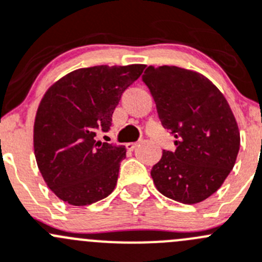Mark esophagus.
Listing matches in <instances>:
<instances>
[{
    "label": "esophagus",
    "mask_w": 262,
    "mask_h": 262,
    "mask_svg": "<svg viewBox=\"0 0 262 262\" xmlns=\"http://www.w3.org/2000/svg\"><path fill=\"white\" fill-rule=\"evenodd\" d=\"M125 147L128 151H133V149L137 147V142H128V143L125 144Z\"/></svg>",
    "instance_id": "esophagus-1"
}]
</instances>
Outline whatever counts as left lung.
<instances>
[{"instance_id":"obj_1","label":"left lung","mask_w":262,"mask_h":262,"mask_svg":"<svg viewBox=\"0 0 262 262\" xmlns=\"http://www.w3.org/2000/svg\"><path fill=\"white\" fill-rule=\"evenodd\" d=\"M162 126L177 138L151 170L160 193L185 205L214 194L233 169L239 129L223 93L200 73L178 67H148L142 75Z\"/></svg>"}]
</instances>
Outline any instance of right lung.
I'll return each mask as SVG.
<instances>
[{
    "instance_id": "obj_1",
    "label": "right lung",
    "mask_w": 262,
    "mask_h": 262,
    "mask_svg": "<svg viewBox=\"0 0 262 262\" xmlns=\"http://www.w3.org/2000/svg\"><path fill=\"white\" fill-rule=\"evenodd\" d=\"M146 65H98L69 73L43 96L34 121V155L46 184L58 199L85 206L115 188L125 146L96 141L108 132L124 91Z\"/></svg>"
}]
</instances>
